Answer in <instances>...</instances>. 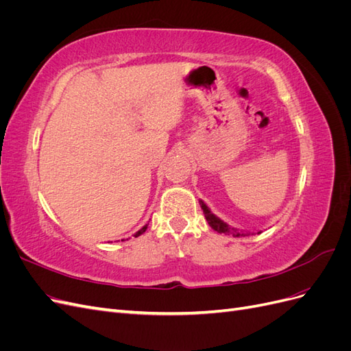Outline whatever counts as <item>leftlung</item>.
I'll use <instances>...</instances> for the list:
<instances>
[{
    "instance_id": "left-lung-1",
    "label": "left lung",
    "mask_w": 351,
    "mask_h": 351,
    "mask_svg": "<svg viewBox=\"0 0 351 351\" xmlns=\"http://www.w3.org/2000/svg\"><path fill=\"white\" fill-rule=\"evenodd\" d=\"M199 204H200V208L204 209V214H205V218H206V221H208V224L214 228L217 232H224V234H228V236H234V237H239V236H253L254 232H252V231H241V230H239V228H234V227H230L227 222H224L222 221L221 218H218L217 215H214L210 212V209L208 208V205L205 204L204 200H199ZM262 231H258V234H261Z\"/></svg>"
}]
</instances>
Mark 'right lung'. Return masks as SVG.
<instances>
[{"instance_id":"1","label":"right lung","mask_w":351,"mask_h":351,"mask_svg":"<svg viewBox=\"0 0 351 351\" xmlns=\"http://www.w3.org/2000/svg\"><path fill=\"white\" fill-rule=\"evenodd\" d=\"M146 228H147V224H146V226H143V227H142V228H141L139 231H137V232H136V234H134V237H139L141 234H143V232L146 231ZM121 241H123V240H121Z\"/></svg>"}]
</instances>
